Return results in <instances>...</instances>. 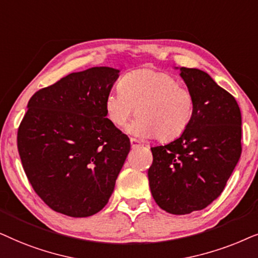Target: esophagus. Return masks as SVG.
Returning a JSON list of instances; mask_svg holds the SVG:
<instances>
[{
    "mask_svg": "<svg viewBox=\"0 0 258 258\" xmlns=\"http://www.w3.org/2000/svg\"><path fill=\"white\" fill-rule=\"evenodd\" d=\"M130 142H131V146H132V149H136V147H138V146L142 145V144H140L139 140H137V139H135V138H131V139H130Z\"/></svg>",
    "mask_w": 258,
    "mask_h": 258,
    "instance_id": "obj_1",
    "label": "esophagus"
}]
</instances>
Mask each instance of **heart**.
<instances>
[{
	"label": "heart",
	"mask_w": 258,
	"mask_h": 258,
	"mask_svg": "<svg viewBox=\"0 0 258 258\" xmlns=\"http://www.w3.org/2000/svg\"><path fill=\"white\" fill-rule=\"evenodd\" d=\"M119 89L106 97V115L115 127H122L135 114L139 116L128 127L133 135L169 143L183 136L194 120V94L169 73L132 71L121 78Z\"/></svg>",
	"instance_id": "heart-1"
}]
</instances>
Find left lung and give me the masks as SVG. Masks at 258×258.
I'll return each mask as SVG.
<instances>
[{
  "instance_id": "1",
  "label": "left lung",
  "mask_w": 258,
  "mask_h": 258,
  "mask_svg": "<svg viewBox=\"0 0 258 258\" xmlns=\"http://www.w3.org/2000/svg\"><path fill=\"white\" fill-rule=\"evenodd\" d=\"M194 94L196 112L186 132L164 146L151 147V194L173 215L203 210L224 190L242 153V118L236 99L205 72L180 68Z\"/></svg>"
}]
</instances>
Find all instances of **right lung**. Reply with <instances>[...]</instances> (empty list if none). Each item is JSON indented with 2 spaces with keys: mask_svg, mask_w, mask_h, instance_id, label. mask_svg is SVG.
Wrapping results in <instances>:
<instances>
[{
  "mask_svg": "<svg viewBox=\"0 0 258 258\" xmlns=\"http://www.w3.org/2000/svg\"><path fill=\"white\" fill-rule=\"evenodd\" d=\"M119 71L92 67L41 88L17 130V150L36 195L51 210L88 217L107 204L130 152L128 137L106 118Z\"/></svg>",
  "mask_w": 258,
  "mask_h": 258,
  "instance_id": "right-lung-1",
  "label": "right lung"
}]
</instances>
